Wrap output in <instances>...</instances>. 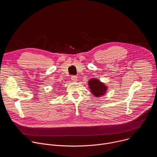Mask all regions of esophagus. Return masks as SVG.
I'll return each mask as SVG.
<instances>
[{
  "mask_svg": "<svg viewBox=\"0 0 157 157\" xmlns=\"http://www.w3.org/2000/svg\"><path fill=\"white\" fill-rule=\"evenodd\" d=\"M71 80L74 82H76L78 81V77L76 76H71Z\"/></svg>",
  "mask_w": 157,
  "mask_h": 157,
  "instance_id": "obj_1",
  "label": "esophagus"
}]
</instances>
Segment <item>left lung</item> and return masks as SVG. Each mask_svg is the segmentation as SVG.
<instances>
[{"label": "left lung", "mask_w": 157, "mask_h": 157, "mask_svg": "<svg viewBox=\"0 0 157 157\" xmlns=\"http://www.w3.org/2000/svg\"><path fill=\"white\" fill-rule=\"evenodd\" d=\"M88 85L91 92L95 97L104 96L107 90V87L99 79L92 78L88 81Z\"/></svg>", "instance_id": "obj_1"}]
</instances>
